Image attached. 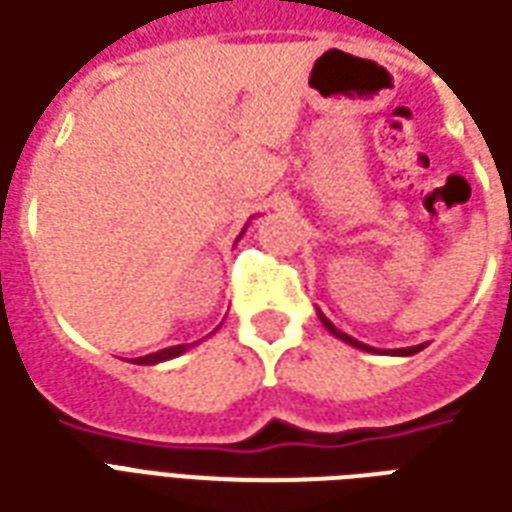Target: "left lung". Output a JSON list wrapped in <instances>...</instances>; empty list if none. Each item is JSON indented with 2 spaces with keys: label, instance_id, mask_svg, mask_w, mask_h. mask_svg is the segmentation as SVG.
Segmentation results:
<instances>
[{
  "label": "left lung",
  "instance_id": "8db88e82",
  "mask_svg": "<svg viewBox=\"0 0 512 512\" xmlns=\"http://www.w3.org/2000/svg\"><path fill=\"white\" fill-rule=\"evenodd\" d=\"M318 318H321V324L327 327V332H332L335 338H341L343 343H349V346H355V349H363V352H374V355H396V357H410V355H416V352H421L427 343H418V346H405V349H374V346H368V343L363 341H357V338H352V335H346V332H341L335 324H332L330 318L324 316L321 310H316Z\"/></svg>",
  "mask_w": 512,
  "mask_h": 512
}]
</instances>
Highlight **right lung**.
<instances>
[{"label": "right lung", "mask_w": 512, "mask_h": 512, "mask_svg": "<svg viewBox=\"0 0 512 512\" xmlns=\"http://www.w3.org/2000/svg\"><path fill=\"white\" fill-rule=\"evenodd\" d=\"M246 230V227H244ZM244 235V232H241ZM238 235V238H241ZM194 346V343H191ZM188 343H180V346H169V349H160V352H152V355H144V357H135V363L138 366H157V363H166V360H174V357H180L182 352H188L191 349Z\"/></svg>", "instance_id": "1"}]
</instances>
